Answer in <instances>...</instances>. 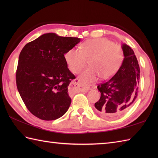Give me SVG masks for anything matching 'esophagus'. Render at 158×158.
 <instances>
[{"label": "esophagus", "mask_w": 158, "mask_h": 158, "mask_svg": "<svg viewBox=\"0 0 158 158\" xmlns=\"http://www.w3.org/2000/svg\"><path fill=\"white\" fill-rule=\"evenodd\" d=\"M73 84L75 86H76L77 88H78L80 90H81V91L86 92V91H88V90L89 89V86H86V85L81 84V83H80L79 80H78V79L74 80V81H73Z\"/></svg>", "instance_id": "obj_1"}]
</instances>
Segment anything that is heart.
Listing matches in <instances>:
<instances>
[{"label":"heart","mask_w":158,"mask_h":158,"mask_svg":"<svg viewBox=\"0 0 158 158\" xmlns=\"http://www.w3.org/2000/svg\"><path fill=\"white\" fill-rule=\"evenodd\" d=\"M69 70L78 73L88 64L89 68L83 71L79 79L83 83L95 81L100 77L106 80L118 70L123 60L121 46L106 38H94L87 40L81 46V50L73 48L64 54Z\"/></svg>","instance_id":"1"}]
</instances>
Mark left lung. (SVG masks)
Wrapping results in <instances>:
<instances>
[{
	"label": "left lung",
	"mask_w": 158,
	"mask_h": 158,
	"mask_svg": "<svg viewBox=\"0 0 158 158\" xmlns=\"http://www.w3.org/2000/svg\"><path fill=\"white\" fill-rule=\"evenodd\" d=\"M124 58L122 66L109 81L97 87L100 98L94 106L101 115L115 117L126 112L138 93L140 68L135 52L130 46L122 45Z\"/></svg>",
	"instance_id": "obj_1"
}]
</instances>
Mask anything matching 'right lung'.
Segmentation results:
<instances>
[{
    "mask_svg": "<svg viewBox=\"0 0 158 158\" xmlns=\"http://www.w3.org/2000/svg\"><path fill=\"white\" fill-rule=\"evenodd\" d=\"M80 41L46 33L20 52L17 88L27 109L38 118L55 120L68 110L71 103L68 87L75 77L68 69L64 54Z\"/></svg>",
    "mask_w": 158,
    "mask_h": 158,
    "instance_id": "obj_1",
    "label": "right lung"
}]
</instances>
